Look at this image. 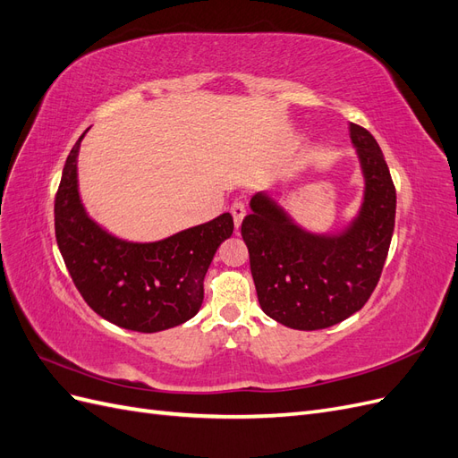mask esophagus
Here are the masks:
<instances>
[{"instance_id": "34e87169", "label": "esophagus", "mask_w": 458, "mask_h": 458, "mask_svg": "<svg viewBox=\"0 0 458 458\" xmlns=\"http://www.w3.org/2000/svg\"><path fill=\"white\" fill-rule=\"evenodd\" d=\"M231 214H233V219H234V227H241V224H242V219H244V216H246V204L242 202V200H237V202H233V206H231Z\"/></svg>"}]
</instances>
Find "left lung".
I'll list each match as a JSON object with an SVG mask.
<instances>
[{"label":"left lung","mask_w":458,"mask_h":458,"mask_svg":"<svg viewBox=\"0 0 458 458\" xmlns=\"http://www.w3.org/2000/svg\"><path fill=\"white\" fill-rule=\"evenodd\" d=\"M365 177L359 214L336 234L300 227L269 192L252 197L242 239L263 313L296 330L336 325L377 288L395 225V187L377 140L350 123Z\"/></svg>","instance_id":"1"}]
</instances>
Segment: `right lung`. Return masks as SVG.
Segmentation results:
<instances>
[{"mask_svg": "<svg viewBox=\"0 0 458 458\" xmlns=\"http://www.w3.org/2000/svg\"><path fill=\"white\" fill-rule=\"evenodd\" d=\"M72 147L55 197V237L64 266L88 306L108 323L160 332L195 317L204 276L219 244L233 234L231 214L157 242H130L88 216L78 192V150Z\"/></svg>", "mask_w": 458, "mask_h": 458, "instance_id": "obj_1", "label": "right lung"}]
</instances>
